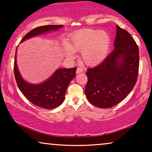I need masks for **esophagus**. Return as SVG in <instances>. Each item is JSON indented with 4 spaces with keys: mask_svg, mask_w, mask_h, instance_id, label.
<instances>
[{
    "mask_svg": "<svg viewBox=\"0 0 152 152\" xmlns=\"http://www.w3.org/2000/svg\"><path fill=\"white\" fill-rule=\"evenodd\" d=\"M82 71H83V69L82 68H77V71H76V72L77 73H81V72H82Z\"/></svg>",
    "mask_w": 152,
    "mask_h": 152,
    "instance_id": "1",
    "label": "esophagus"
}]
</instances>
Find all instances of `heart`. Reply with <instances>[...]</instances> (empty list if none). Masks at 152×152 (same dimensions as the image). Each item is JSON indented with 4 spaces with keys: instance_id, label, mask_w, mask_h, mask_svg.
I'll use <instances>...</instances> for the list:
<instances>
[{
    "instance_id": "heart-1",
    "label": "heart",
    "mask_w": 152,
    "mask_h": 152,
    "mask_svg": "<svg viewBox=\"0 0 152 152\" xmlns=\"http://www.w3.org/2000/svg\"><path fill=\"white\" fill-rule=\"evenodd\" d=\"M111 39L107 32L93 29H82L70 37L69 44L64 46V53L68 58H74L75 52L81 51V59L88 66L100 64L107 57Z\"/></svg>"
}]
</instances>
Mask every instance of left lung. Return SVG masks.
I'll list each match as a JSON object with an SVG mask.
<instances>
[{"label":"left lung","mask_w":152,"mask_h":152,"mask_svg":"<svg viewBox=\"0 0 152 152\" xmlns=\"http://www.w3.org/2000/svg\"><path fill=\"white\" fill-rule=\"evenodd\" d=\"M113 50L86 72L85 94L89 102L101 109L118 104L136 84L139 68L138 47L127 31L116 26Z\"/></svg>","instance_id":"left-lung-1"}]
</instances>
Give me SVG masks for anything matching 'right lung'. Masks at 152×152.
<instances>
[{
  "mask_svg": "<svg viewBox=\"0 0 152 152\" xmlns=\"http://www.w3.org/2000/svg\"><path fill=\"white\" fill-rule=\"evenodd\" d=\"M63 26L51 25L38 27L28 32L22 39L20 43L38 35L56 31ZM17 48L16 50L14 59V76L18 88L24 96L30 102L42 109H53L61 105L64 102L68 85L75 77L77 68H58L44 82L39 84H30L22 77L18 70L16 63Z\"/></svg>",
  "mask_w": 152,
  "mask_h": 152,
  "instance_id": "add662e5",
  "label": "right lung"
}]
</instances>
